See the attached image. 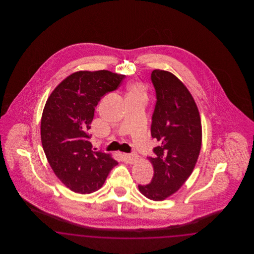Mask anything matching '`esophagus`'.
Listing matches in <instances>:
<instances>
[{
	"mask_svg": "<svg viewBox=\"0 0 254 254\" xmlns=\"http://www.w3.org/2000/svg\"><path fill=\"white\" fill-rule=\"evenodd\" d=\"M125 157L127 160V162L129 164H134L138 161L139 156L136 154V153H132V154H125Z\"/></svg>",
	"mask_w": 254,
	"mask_h": 254,
	"instance_id": "obj_1",
	"label": "esophagus"
}]
</instances>
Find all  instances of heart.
<instances>
[{"label": "heart", "mask_w": 254, "mask_h": 254, "mask_svg": "<svg viewBox=\"0 0 254 254\" xmlns=\"http://www.w3.org/2000/svg\"><path fill=\"white\" fill-rule=\"evenodd\" d=\"M127 97H145L144 86L139 83H132L127 87Z\"/></svg>", "instance_id": "1"}]
</instances>
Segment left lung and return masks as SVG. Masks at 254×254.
<instances>
[{
  "label": "left lung",
  "mask_w": 254,
  "mask_h": 254,
  "mask_svg": "<svg viewBox=\"0 0 254 254\" xmlns=\"http://www.w3.org/2000/svg\"><path fill=\"white\" fill-rule=\"evenodd\" d=\"M151 81L156 91L151 136L159 145L149 157L152 181L138 186L140 192L153 201L175 193L193 171L202 145V124L193 97L171 72L154 69Z\"/></svg>",
  "instance_id": "obj_1"
}]
</instances>
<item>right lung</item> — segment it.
Instances as JSON below:
<instances>
[{
  "label": "right lung",
  "instance_id": "1",
  "mask_svg": "<svg viewBox=\"0 0 254 254\" xmlns=\"http://www.w3.org/2000/svg\"><path fill=\"white\" fill-rule=\"evenodd\" d=\"M126 75L109 70L72 73L51 92L43 110L41 140L55 175L81 194L100 190L118 162L93 151L90 124L101 98L118 88Z\"/></svg>",
  "mask_w": 254,
  "mask_h": 254
}]
</instances>
